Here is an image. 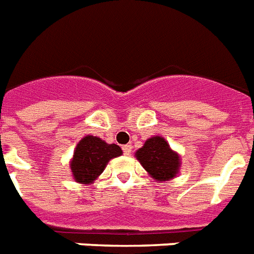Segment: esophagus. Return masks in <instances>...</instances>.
<instances>
[{
    "label": "esophagus",
    "instance_id": "1",
    "mask_svg": "<svg viewBox=\"0 0 254 254\" xmlns=\"http://www.w3.org/2000/svg\"><path fill=\"white\" fill-rule=\"evenodd\" d=\"M122 149H123V153H125L126 156H129V154H131L132 146L129 145V144H127V145H123L122 146Z\"/></svg>",
    "mask_w": 254,
    "mask_h": 254
}]
</instances>
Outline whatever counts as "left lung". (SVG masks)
Wrapping results in <instances>:
<instances>
[{
  "mask_svg": "<svg viewBox=\"0 0 254 254\" xmlns=\"http://www.w3.org/2000/svg\"><path fill=\"white\" fill-rule=\"evenodd\" d=\"M136 158L158 182L171 179L179 170V156L170 149L166 140L160 136L146 140L144 146L136 152Z\"/></svg>",
  "mask_w": 254,
  "mask_h": 254,
  "instance_id": "obj_1",
  "label": "left lung"
}]
</instances>
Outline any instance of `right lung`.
<instances>
[{
    "label": "right lung",
    "instance_id": "right-lung-1",
    "mask_svg": "<svg viewBox=\"0 0 254 254\" xmlns=\"http://www.w3.org/2000/svg\"><path fill=\"white\" fill-rule=\"evenodd\" d=\"M122 154L117 144H106L98 137L85 136L77 144L71 161V170L76 182L91 183L104 171L105 166L114 157Z\"/></svg>",
    "mask_w": 254,
    "mask_h": 254
}]
</instances>
